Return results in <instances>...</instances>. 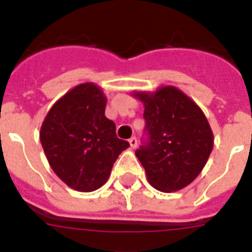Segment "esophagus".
I'll use <instances>...</instances> for the list:
<instances>
[{
  "instance_id": "1",
  "label": "esophagus",
  "mask_w": 252,
  "mask_h": 252,
  "mask_svg": "<svg viewBox=\"0 0 252 252\" xmlns=\"http://www.w3.org/2000/svg\"><path fill=\"white\" fill-rule=\"evenodd\" d=\"M128 143H130V147H131V149H135V147H137V145H138L137 138H135V137L130 138V139H128Z\"/></svg>"
}]
</instances>
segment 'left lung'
Returning <instances> with one entry per match:
<instances>
[{
	"label": "left lung",
	"instance_id": "1",
	"mask_svg": "<svg viewBox=\"0 0 252 252\" xmlns=\"http://www.w3.org/2000/svg\"><path fill=\"white\" fill-rule=\"evenodd\" d=\"M131 95L145 107L149 142L135 155L147 181L163 192L182 190L199 175L213 151L214 134L205 113L171 85Z\"/></svg>",
	"mask_w": 252,
	"mask_h": 252
}]
</instances>
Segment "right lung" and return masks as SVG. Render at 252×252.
<instances>
[{
  "mask_svg": "<svg viewBox=\"0 0 252 252\" xmlns=\"http://www.w3.org/2000/svg\"><path fill=\"white\" fill-rule=\"evenodd\" d=\"M107 98L98 85L85 82L62 95L47 111L39 141L47 162L62 182L81 192L102 187L128 142L117 138L105 117Z\"/></svg>",
  "mask_w": 252,
  "mask_h": 252,
  "instance_id": "1",
  "label": "right lung"
}]
</instances>
